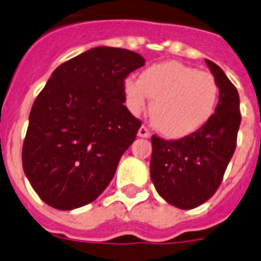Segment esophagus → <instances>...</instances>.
Returning <instances> with one entry per match:
<instances>
[{
	"instance_id": "obj_1",
	"label": "esophagus",
	"mask_w": 261,
	"mask_h": 261,
	"mask_svg": "<svg viewBox=\"0 0 261 261\" xmlns=\"http://www.w3.org/2000/svg\"><path fill=\"white\" fill-rule=\"evenodd\" d=\"M137 136L139 137H149L151 136V133H149V130L145 126H141L140 129H139V132H137Z\"/></svg>"
}]
</instances>
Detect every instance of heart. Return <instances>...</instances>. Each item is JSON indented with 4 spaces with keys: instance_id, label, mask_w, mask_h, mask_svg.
Masks as SVG:
<instances>
[{
    "instance_id": "1",
    "label": "heart",
    "mask_w": 261,
    "mask_h": 261,
    "mask_svg": "<svg viewBox=\"0 0 261 261\" xmlns=\"http://www.w3.org/2000/svg\"><path fill=\"white\" fill-rule=\"evenodd\" d=\"M124 94L133 113L143 112L151 98L149 116L159 133L182 139L201 129L215 113L219 86L210 72L177 61L153 64L139 80L125 79Z\"/></svg>"
}]
</instances>
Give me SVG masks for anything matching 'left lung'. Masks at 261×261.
Masks as SVG:
<instances>
[{"label": "left lung", "mask_w": 261, "mask_h": 261, "mask_svg": "<svg viewBox=\"0 0 261 261\" xmlns=\"http://www.w3.org/2000/svg\"><path fill=\"white\" fill-rule=\"evenodd\" d=\"M219 86V102L211 120L178 140L153 135L149 174L167 203L181 210L199 207L217 192L237 145L241 124L237 88L225 72L205 60Z\"/></svg>", "instance_id": "1"}]
</instances>
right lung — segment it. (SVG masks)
Wrapping results in <instances>:
<instances>
[{"label":"right lung","mask_w":261,"mask_h":261,"mask_svg":"<svg viewBox=\"0 0 261 261\" xmlns=\"http://www.w3.org/2000/svg\"><path fill=\"white\" fill-rule=\"evenodd\" d=\"M144 62L99 46L51 73L32 105L21 155L25 177L50 207H83L110 184L141 126L124 105V82Z\"/></svg>","instance_id":"obj_1"}]
</instances>
